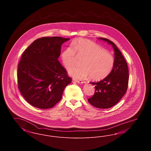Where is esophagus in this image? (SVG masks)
I'll use <instances>...</instances> for the list:
<instances>
[{
  "mask_svg": "<svg viewBox=\"0 0 151 151\" xmlns=\"http://www.w3.org/2000/svg\"><path fill=\"white\" fill-rule=\"evenodd\" d=\"M73 81H76V83H80V84H82V83H84V82L81 81V80H76V79H73Z\"/></svg>",
  "mask_w": 151,
  "mask_h": 151,
  "instance_id": "34e87169",
  "label": "esophagus"
}]
</instances>
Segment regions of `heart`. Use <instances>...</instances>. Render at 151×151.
<instances>
[{
  "label": "heart",
  "instance_id": "1",
  "mask_svg": "<svg viewBox=\"0 0 151 151\" xmlns=\"http://www.w3.org/2000/svg\"><path fill=\"white\" fill-rule=\"evenodd\" d=\"M76 53L84 57L80 63L81 67H73L68 71L76 79L89 76L91 80H101L107 77L114 67L115 59L111 54L92 41L78 39L62 53V60L65 68H70L76 64Z\"/></svg>",
  "mask_w": 151,
  "mask_h": 151
}]
</instances>
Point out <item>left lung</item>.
<instances>
[{
	"mask_svg": "<svg viewBox=\"0 0 151 151\" xmlns=\"http://www.w3.org/2000/svg\"><path fill=\"white\" fill-rule=\"evenodd\" d=\"M100 39L108 42L113 46L115 63L107 77L99 82L90 83L95 86V92L88 101L96 108L109 109L116 104L126 93L129 79V68L124 58L115 43L105 38Z\"/></svg>",
	"mask_w": 151,
	"mask_h": 151,
	"instance_id": "1",
	"label": "left lung"
}]
</instances>
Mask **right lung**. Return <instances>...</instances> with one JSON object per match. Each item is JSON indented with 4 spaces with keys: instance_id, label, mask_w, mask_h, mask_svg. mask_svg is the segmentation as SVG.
I'll return each instance as SVG.
<instances>
[{
    "instance_id": "1",
    "label": "right lung",
    "mask_w": 151,
    "mask_h": 151,
    "mask_svg": "<svg viewBox=\"0 0 151 151\" xmlns=\"http://www.w3.org/2000/svg\"><path fill=\"white\" fill-rule=\"evenodd\" d=\"M69 40L40 38L24 51L17 68V84L23 97L32 106L52 108L71 83L72 79L58 60L62 45Z\"/></svg>"
}]
</instances>
